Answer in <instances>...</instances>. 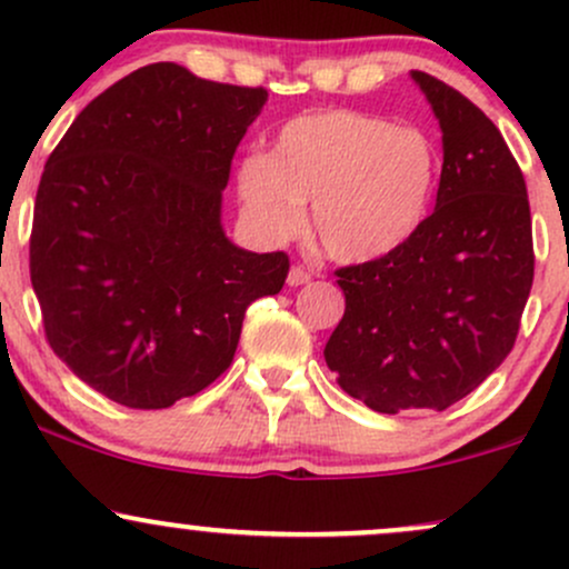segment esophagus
I'll return each mask as SVG.
<instances>
[{"mask_svg":"<svg viewBox=\"0 0 569 569\" xmlns=\"http://www.w3.org/2000/svg\"><path fill=\"white\" fill-rule=\"evenodd\" d=\"M310 278H312V276L305 270V267H291L289 278H286V283H289L291 289H297V286H305Z\"/></svg>","mask_w":569,"mask_h":569,"instance_id":"1","label":"esophagus"}]
</instances>
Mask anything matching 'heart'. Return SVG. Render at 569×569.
Instances as JSON below:
<instances>
[{"instance_id":"b5f03b06","label":"heart","mask_w":569,"mask_h":569,"mask_svg":"<svg viewBox=\"0 0 569 569\" xmlns=\"http://www.w3.org/2000/svg\"><path fill=\"white\" fill-rule=\"evenodd\" d=\"M436 143L420 128L352 109L307 112L286 122L270 154L238 162L240 211L264 240L310 230L337 262H375L426 224L439 187Z\"/></svg>"}]
</instances>
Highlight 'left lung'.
<instances>
[{"label":"left lung","mask_w":569,"mask_h":569,"mask_svg":"<svg viewBox=\"0 0 569 569\" xmlns=\"http://www.w3.org/2000/svg\"><path fill=\"white\" fill-rule=\"evenodd\" d=\"M441 128L436 208L388 257L337 270L345 316L326 363L382 415L443 411L511 352L532 289L525 176L495 122L466 96L411 71Z\"/></svg>","instance_id":"8db88e82"}]
</instances>
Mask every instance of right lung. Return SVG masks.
Wrapping results in <instances>:
<instances>
[{
    "mask_svg": "<svg viewBox=\"0 0 569 569\" xmlns=\"http://www.w3.org/2000/svg\"><path fill=\"white\" fill-rule=\"evenodd\" d=\"M262 88L149 63L103 90L44 166L31 286L50 348L130 409H166L232 363L248 305L289 257L234 246L221 192Z\"/></svg>",
    "mask_w": 569,
    "mask_h": 569,
    "instance_id": "right-lung-1",
    "label": "right lung"
}]
</instances>
